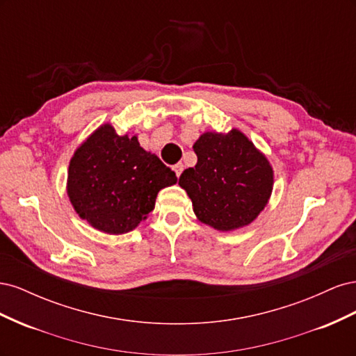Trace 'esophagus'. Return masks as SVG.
<instances>
[{
    "instance_id": "esophagus-1",
    "label": "esophagus",
    "mask_w": 356,
    "mask_h": 356,
    "mask_svg": "<svg viewBox=\"0 0 356 356\" xmlns=\"http://www.w3.org/2000/svg\"><path fill=\"white\" fill-rule=\"evenodd\" d=\"M172 169H174L175 175H177V177H179V175H181V172H182V169H184V165H182V163H177V165L172 166Z\"/></svg>"
}]
</instances>
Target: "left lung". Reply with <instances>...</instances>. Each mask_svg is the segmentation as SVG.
<instances>
[{"label":"left lung","instance_id":"obj_1","mask_svg":"<svg viewBox=\"0 0 356 356\" xmlns=\"http://www.w3.org/2000/svg\"><path fill=\"white\" fill-rule=\"evenodd\" d=\"M193 149L197 163L182 172L178 184L197 220L218 232L250 225L273 190V168L264 153L239 129L204 132Z\"/></svg>","mask_w":356,"mask_h":356}]
</instances>
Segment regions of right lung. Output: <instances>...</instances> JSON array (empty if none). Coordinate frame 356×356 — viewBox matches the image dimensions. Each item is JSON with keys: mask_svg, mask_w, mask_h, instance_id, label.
Instances as JSON below:
<instances>
[{"mask_svg": "<svg viewBox=\"0 0 356 356\" xmlns=\"http://www.w3.org/2000/svg\"><path fill=\"white\" fill-rule=\"evenodd\" d=\"M177 181L175 172L145 152L136 135H117L104 123L74 152L67 195L74 211L93 229L124 234L147 220L157 193Z\"/></svg>", "mask_w": 356, "mask_h": 356, "instance_id": "add662e5", "label": "right lung"}]
</instances>
